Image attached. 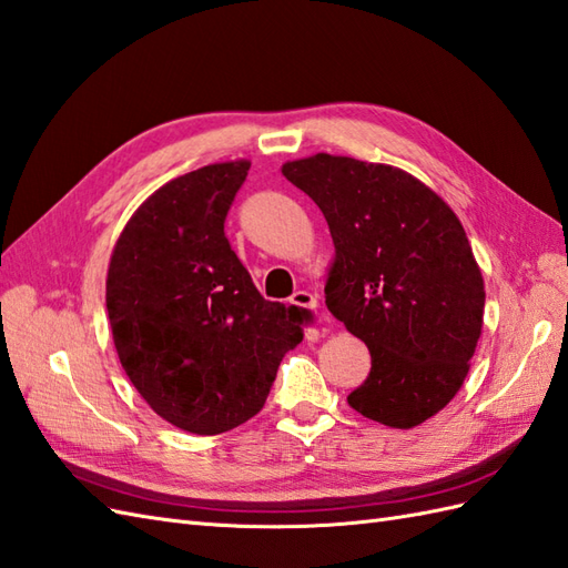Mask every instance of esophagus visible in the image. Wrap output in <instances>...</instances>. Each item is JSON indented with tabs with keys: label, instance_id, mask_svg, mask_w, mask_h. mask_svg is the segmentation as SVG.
Here are the masks:
<instances>
[{
	"label": "esophagus",
	"instance_id": "esophagus-1",
	"mask_svg": "<svg viewBox=\"0 0 568 568\" xmlns=\"http://www.w3.org/2000/svg\"><path fill=\"white\" fill-rule=\"evenodd\" d=\"M288 301H292V306L298 308H317V296H313L311 292H296Z\"/></svg>",
	"mask_w": 568,
	"mask_h": 568
}]
</instances>
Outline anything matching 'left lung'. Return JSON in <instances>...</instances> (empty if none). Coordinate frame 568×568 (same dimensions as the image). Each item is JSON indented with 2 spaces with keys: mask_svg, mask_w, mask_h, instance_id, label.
Segmentation results:
<instances>
[{
  "mask_svg": "<svg viewBox=\"0 0 568 568\" xmlns=\"http://www.w3.org/2000/svg\"><path fill=\"white\" fill-rule=\"evenodd\" d=\"M282 173L321 206L335 243L327 311L371 352L347 403L393 428L434 417L460 390L481 335L484 282L458 216L385 163L315 154Z\"/></svg>",
  "mask_w": 568,
  "mask_h": 568,
  "instance_id": "obj_1",
  "label": "left lung"
}]
</instances>
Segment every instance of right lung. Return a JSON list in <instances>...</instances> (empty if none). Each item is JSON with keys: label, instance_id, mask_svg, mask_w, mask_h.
<instances>
[{"label": "right lung", "instance_id": "right-lung-1", "mask_svg": "<svg viewBox=\"0 0 568 568\" xmlns=\"http://www.w3.org/2000/svg\"><path fill=\"white\" fill-rule=\"evenodd\" d=\"M251 171L212 163L159 187L110 257L105 306L128 378L159 417L214 436L262 409L303 311L260 296L224 221Z\"/></svg>", "mask_w": 568, "mask_h": 568}]
</instances>
